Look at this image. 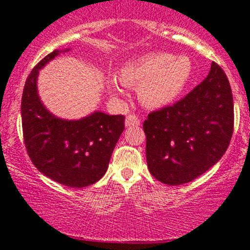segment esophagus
<instances>
[{
	"label": "esophagus",
	"instance_id": "esophagus-1",
	"mask_svg": "<svg viewBox=\"0 0 250 250\" xmlns=\"http://www.w3.org/2000/svg\"><path fill=\"white\" fill-rule=\"evenodd\" d=\"M125 124H126V126H138L140 125V119L135 114H130L126 116Z\"/></svg>",
	"mask_w": 250,
	"mask_h": 250
}]
</instances>
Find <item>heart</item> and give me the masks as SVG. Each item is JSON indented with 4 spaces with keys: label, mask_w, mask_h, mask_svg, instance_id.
Returning a JSON list of instances; mask_svg holds the SVG:
<instances>
[{
    "label": "heart",
    "mask_w": 250,
    "mask_h": 250,
    "mask_svg": "<svg viewBox=\"0 0 250 250\" xmlns=\"http://www.w3.org/2000/svg\"><path fill=\"white\" fill-rule=\"evenodd\" d=\"M193 74L189 57H175L169 52H152L127 63L121 77L110 80L115 92H124L126 85L140 86L141 101L150 107H160L182 94Z\"/></svg>",
    "instance_id": "b5f03b06"
}]
</instances>
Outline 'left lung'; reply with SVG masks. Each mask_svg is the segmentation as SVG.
I'll use <instances>...</instances> for the list:
<instances>
[{
    "instance_id": "8db88e82",
    "label": "left lung",
    "mask_w": 250,
    "mask_h": 250,
    "mask_svg": "<svg viewBox=\"0 0 250 250\" xmlns=\"http://www.w3.org/2000/svg\"><path fill=\"white\" fill-rule=\"evenodd\" d=\"M146 161L156 180L189 183L224 155L234 130V104L228 77L216 62L183 99L151 111L144 121Z\"/></svg>"
}]
</instances>
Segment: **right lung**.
<instances>
[{"instance_id":"add662e5","label":"right lung","mask_w":250,"mask_h":250,"mask_svg":"<svg viewBox=\"0 0 250 250\" xmlns=\"http://www.w3.org/2000/svg\"><path fill=\"white\" fill-rule=\"evenodd\" d=\"M57 55L56 50L43 57L25 83L21 100L25 146L43 175L70 188L89 187L106 173L125 116L100 111L75 121L52 116L40 101L36 80L40 68Z\"/></svg>"}]
</instances>
